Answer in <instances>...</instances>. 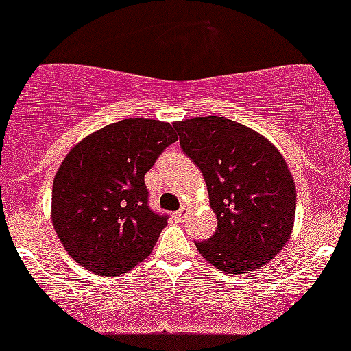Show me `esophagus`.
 Instances as JSON below:
<instances>
[{
  "mask_svg": "<svg viewBox=\"0 0 351 351\" xmlns=\"http://www.w3.org/2000/svg\"><path fill=\"white\" fill-rule=\"evenodd\" d=\"M186 217H187V207H182L180 210H177L174 214V219L177 220V222H182Z\"/></svg>",
  "mask_w": 351,
  "mask_h": 351,
  "instance_id": "esophagus-1",
  "label": "esophagus"
}]
</instances>
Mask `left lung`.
<instances>
[{
  "label": "left lung",
  "instance_id": "left-lung-1",
  "mask_svg": "<svg viewBox=\"0 0 351 351\" xmlns=\"http://www.w3.org/2000/svg\"><path fill=\"white\" fill-rule=\"evenodd\" d=\"M184 154L206 179L217 230L195 240L199 254L226 274H249L283 249L293 228L297 191L269 139L227 117L176 123Z\"/></svg>",
  "mask_w": 351,
  "mask_h": 351
}]
</instances>
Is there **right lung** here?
I'll return each mask as SVG.
<instances>
[{
  "instance_id": "1",
  "label": "right lung",
  "mask_w": 351,
  "mask_h": 351,
  "mask_svg": "<svg viewBox=\"0 0 351 351\" xmlns=\"http://www.w3.org/2000/svg\"><path fill=\"white\" fill-rule=\"evenodd\" d=\"M177 139L176 123L129 117L71 149L54 177L51 219L80 265L119 275L151 254L167 215L149 208L144 176Z\"/></svg>"
}]
</instances>
